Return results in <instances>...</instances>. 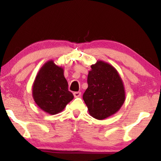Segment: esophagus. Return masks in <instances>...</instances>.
I'll return each mask as SVG.
<instances>
[{
  "mask_svg": "<svg viewBox=\"0 0 161 161\" xmlns=\"http://www.w3.org/2000/svg\"><path fill=\"white\" fill-rule=\"evenodd\" d=\"M75 97H80L81 96V92H76L73 93Z\"/></svg>",
  "mask_w": 161,
  "mask_h": 161,
  "instance_id": "34e87169",
  "label": "esophagus"
}]
</instances>
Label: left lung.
<instances>
[{
    "label": "left lung",
    "mask_w": 161,
    "mask_h": 161,
    "mask_svg": "<svg viewBox=\"0 0 161 161\" xmlns=\"http://www.w3.org/2000/svg\"><path fill=\"white\" fill-rule=\"evenodd\" d=\"M83 94L89 113L93 118L103 120L116 114L126 98L123 81L112 65L102 60L91 66Z\"/></svg>",
    "instance_id": "8db88e82"
}]
</instances>
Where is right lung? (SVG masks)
<instances>
[{
	"label": "right lung",
	"instance_id": "obj_1",
	"mask_svg": "<svg viewBox=\"0 0 161 161\" xmlns=\"http://www.w3.org/2000/svg\"><path fill=\"white\" fill-rule=\"evenodd\" d=\"M32 97L37 107L49 114L54 115L63 111L74 98L68 90L63 68L53 60L45 62L32 84Z\"/></svg>",
	"mask_w": 161,
	"mask_h": 161
}]
</instances>
